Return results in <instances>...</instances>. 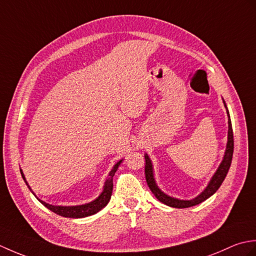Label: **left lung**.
Here are the masks:
<instances>
[{
	"label": "left lung",
	"mask_w": 256,
	"mask_h": 256,
	"mask_svg": "<svg viewBox=\"0 0 256 256\" xmlns=\"http://www.w3.org/2000/svg\"><path fill=\"white\" fill-rule=\"evenodd\" d=\"M224 106L226 108V113H228V124H229V131H228V143H226V153L224 156V160H222L220 166L218 167V170L214 172V175L212 176L211 180L209 182L208 186L206 187L204 190L197 197L192 199V200H180V199H176L172 198L170 196H168L164 194L162 190L158 188V186L156 184L155 178H154V172H153V165H152V160L148 157V154H145V178H146V182H148V187L150 189V192L154 194L155 197L158 199L160 202L170 206H172V208H189V206H192L196 204H199L202 202V201L206 200L209 197H211L216 190L220 188V186L224 182V178L226 176L228 172H229V168L231 166V162H232V156H233V148H234V142H233V131H232V124H231V120L229 116V111H228V108L226 102Z\"/></svg>",
	"instance_id": "obj_1"
}]
</instances>
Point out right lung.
<instances>
[{"label": "right lung", "instance_id": "1", "mask_svg": "<svg viewBox=\"0 0 256 256\" xmlns=\"http://www.w3.org/2000/svg\"><path fill=\"white\" fill-rule=\"evenodd\" d=\"M122 162V160H118L116 165L113 166L112 170L108 174V177L104 182V186H103V190L101 194L98 197L96 200L91 201L89 204H80V206H52L50 204H46L45 201H42L40 199H38L35 194L32 192L30 187L28 186V184H27L25 176L23 172L20 170V174H22V177H23L24 182H26L27 186H28L30 192L34 194L35 197L40 201V202L44 204L47 209H50V211L55 212V214L64 216V218H74V219H78V218H86V216H89L96 214V212H99L101 209L104 208V206L108 204V201L111 199V194H112V190H113V176L116 172L118 170V168L120 166V164Z\"/></svg>", "mask_w": 256, "mask_h": 256}]
</instances>
